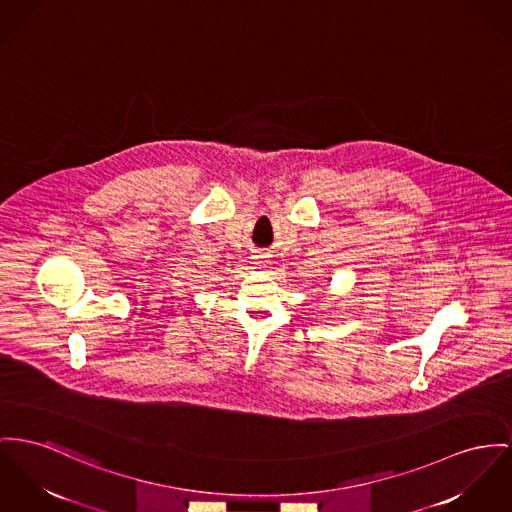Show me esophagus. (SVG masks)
I'll return each mask as SVG.
<instances>
[{"mask_svg":"<svg viewBox=\"0 0 512 512\" xmlns=\"http://www.w3.org/2000/svg\"><path fill=\"white\" fill-rule=\"evenodd\" d=\"M256 260H258L256 264H262V266H266V264H268V260H266V256H264V254H258V256H256Z\"/></svg>","mask_w":512,"mask_h":512,"instance_id":"obj_1","label":"esophagus"}]
</instances>
